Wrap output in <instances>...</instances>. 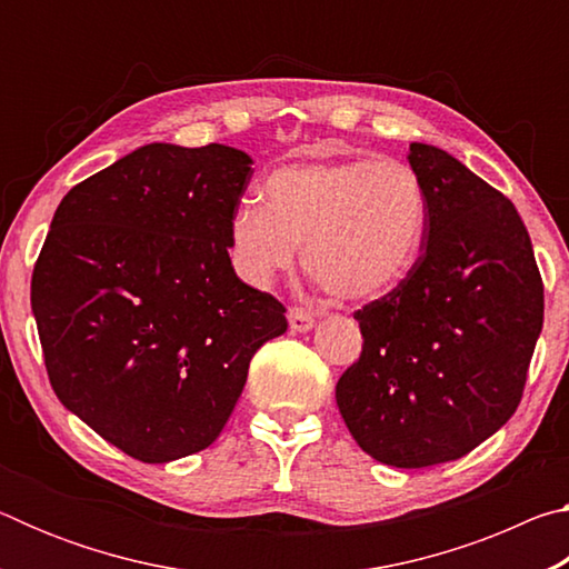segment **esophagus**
Returning <instances> with one entry per match:
<instances>
[{"label":"esophagus","instance_id":"esophagus-1","mask_svg":"<svg viewBox=\"0 0 569 569\" xmlns=\"http://www.w3.org/2000/svg\"><path fill=\"white\" fill-rule=\"evenodd\" d=\"M288 326L293 333H306L313 329V316L306 308H288Z\"/></svg>","mask_w":569,"mask_h":569}]
</instances>
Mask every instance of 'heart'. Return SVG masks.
I'll use <instances>...</instances> for the list:
<instances>
[{
  "mask_svg": "<svg viewBox=\"0 0 569 569\" xmlns=\"http://www.w3.org/2000/svg\"><path fill=\"white\" fill-rule=\"evenodd\" d=\"M263 203L230 218L236 271L266 288L303 253L306 273L339 301L393 291L417 261L429 203L417 170L397 160L293 162L263 182Z\"/></svg>",
  "mask_w": 569,
  "mask_h": 569,
  "instance_id": "heart-1",
  "label": "heart"
}]
</instances>
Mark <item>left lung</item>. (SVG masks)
Here are the masks:
<instances>
[{"mask_svg":"<svg viewBox=\"0 0 569 569\" xmlns=\"http://www.w3.org/2000/svg\"><path fill=\"white\" fill-rule=\"evenodd\" d=\"M409 166L429 203L421 256L353 313L363 349L336 403L366 455L421 469L469 455L517 411L545 286L512 200L435 146L411 142Z\"/></svg>","mask_w":569,"mask_h":569,"instance_id":"obj_1","label":"left lung"}]
</instances>
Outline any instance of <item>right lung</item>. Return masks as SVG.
Wrapping results in <instances>:
<instances>
[{
	"instance_id": "obj_1",
	"label": "right lung",
	"mask_w": 569,
	"mask_h": 569,
	"mask_svg": "<svg viewBox=\"0 0 569 569\" xmlns=\"http://www.w3.org/2000/svg\"><path fill=\"white\" fill-rule=\"evenodd\" d=\"M250 166L218 142L132 150L67 192L34 263L57 399L148 465L213 445L253 353L288 329L283 303L228 256Z\"/></svg>"
}]
</instances>
